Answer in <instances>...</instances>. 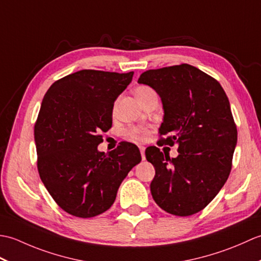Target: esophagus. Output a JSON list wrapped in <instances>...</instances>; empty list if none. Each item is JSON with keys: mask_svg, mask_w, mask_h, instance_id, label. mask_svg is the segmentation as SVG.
<instances>
[{"mask_svg": "<svg viewBox=\"0 0 261 261\" xmlns=\"http://www.w3.org/2000/svg\"><path fill=\"white\" fill-rule=\"evenodd\" d=\"M139 149H140V152H141V158H142V160H145V159H146V156H145V150H146V148L143 147V146H140V147H139Z\"/></svg>", "mask_w": 261, "mask_h": 261, "instance_id": "esophagus-1", "label": "esophagus"}]
</instances>
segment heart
<instances>
[{
  "label": "heart",
  "mask_w": 261,
  "mask_h": 261,
  "mask_svg": "<svg viewBox=\"0 0 261 261\" xmlns=\"http://www.w3.org/2000/svg\"><path fill=\"white\" fill-rule=\"evenodd\" d=\"M135 94H136L137 98L139 99L141 103L145 101V99H147L149 96L156 94V92H154L151 87L146 86V85H141V86H138L136 88ZM148 135H149L148 130L143 126H131L130 129H127L125 131V136L132 141H145L148 138Z\"/></svg>",
  "instance_id": "b5f03b06"
}]
</instances>
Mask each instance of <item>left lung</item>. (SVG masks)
<instances>
[{"label": "left lung", "mask_w": 261, "mask_h": 261, "mask_svg": "<svg viewBox=\"0 0 261 261\" xmlns=\"http://www.w3.org/2000/svg\"><path fill=\"white\" fill-rule=\"evenodd\" d=\"M138 83L162 98V142L178 147L176 158L147 148L146 158L156 170L151 195L167 213L195 214L216 196L231 171L238 132L228 96L218 81L188 64L147 70Z\"/></svg>", "instance_id": "8db88e82"}]
</instances>
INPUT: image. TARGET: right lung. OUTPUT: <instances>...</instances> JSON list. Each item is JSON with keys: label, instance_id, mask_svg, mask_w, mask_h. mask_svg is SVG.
Segmentation results:
<instances>
[{"label": "right lung", "instance_id": "right-lung-1", "mask_svg": "<svg viewBox=\"0 0 261 261\" xmlns=\"http://www.w3.org/2000/svg\"><path fill=\"white\" fill-rule=\"evenodd\" d=\"M132 76L83 69L55 82L43 96L35 125L38 171L55 202L77 218L112 206L121 182L141 162L134 143L122 142L109 153L97 149Z\"/></svg>", "mask_w": 261, "mask_h": 261}]
</instances>
